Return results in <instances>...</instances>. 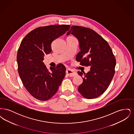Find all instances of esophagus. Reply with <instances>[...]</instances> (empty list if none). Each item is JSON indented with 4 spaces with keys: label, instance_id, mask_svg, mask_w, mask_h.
I'll return each mask as SVG.
<instances>
[{
    "label": "esophagus",
    "instance_id": "obj_1",
    "mask_svg": "<svg viewBox=\"0 0 134 134\" xmlns=\"http://www.w3.org/2000/svg\"><path fill=\"white\" fill-rule=\"evenodd\" d=\"M66 74L69 77L74 76L76 75V73L75 72H74L73 71L70 70V69H67Z\"/></svg>",
    "mask_w": 134,
    "mask_h": 134
}]
</instances>
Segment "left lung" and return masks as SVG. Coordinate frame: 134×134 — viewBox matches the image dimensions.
Here are the masks:
<instances>
[{
	"instance_id": "left-lung-1",
	"label": "left lung",
	"mask_w": 134,
	"mask_h": 134,
	"mask_svg": "<svg viewBox=\"0 0 134 134\" xmlns=\"http://www.w3.org/2000/svg\"><path fill=\"white\" fill-rule=\"evenodd\" d=\"M70 34L79 43L80 51L76 60L82 66H90L87 73L78 72L83 78L78 90L85 98H96L106 91L113 78L116 64L115 56L108 42L93 30L73 26L67 35Z\"/></svg>"
}]
</instances>
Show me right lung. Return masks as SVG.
Wrapping results in <instances>:
<instances>
[{
	"label": "right lung",
	"instance_id": "right-lung-1",
	"mask_svg": "<svg viewBox=\"0 0 134 134\" xmlns=\"http://www.w3.org/2000/svg\"><path fill=\"white\" fill-rule=\"evenodd\" d=\"M68 25L40 26L28 33L17 54L18 72L26 89L36 99L46 101L54 96L66 75L63 64L48 69L43 63L45 54L52 51L51 43L70 29Z\"/></svg>",
	"mask_w": 134,
	"mask_h": 134
}]
</instances>
